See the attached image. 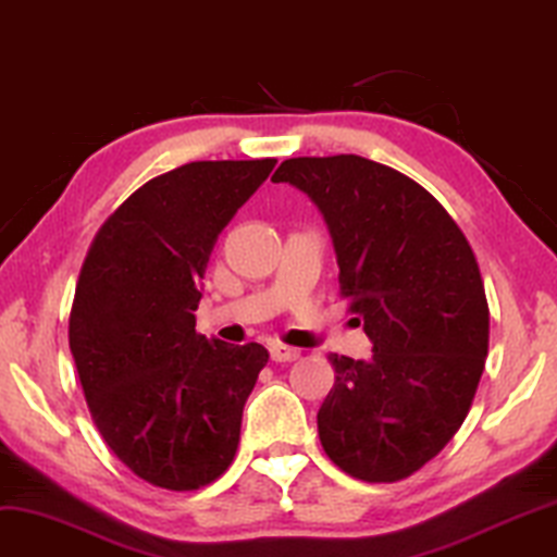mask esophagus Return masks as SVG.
<instances>
[{
	"label": "esophagus",
	"instance_id": "esophagus-1",
	"mask_svg": "<svg viewBox=\"0 0 557 557\" xmlns=\"http://www.w3.org/2000/svg\"><path fill=\"white\" fill-rule=\"evenodd\" d=\"M270 357H272L274 362H295L300 357V349L285 347V344H272Z\"/></svg>",
	"mask_w": 557,
	"mask_h": 557
}]
</instances>
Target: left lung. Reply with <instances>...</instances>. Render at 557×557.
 I'll return each instance as SVG.
<instances>
[{"instance_id":"8db88e82","label":"left lung","mask_w":557,"mask_h":557,"mask_svg":"<svg viewBox=\"0 0 557 557\" xmlns=\"http://www.w3.org/2000/svg\"><path fill=\"white\" fill-rule=\"evenodd\" d=\"M272 182L326 218L339 293L375 347L368 362L329 355L323 453L357 481H404L453 440L481 383L491 319L473 246L419 182L355 153L285 159Z\"/></svg>"}]
</instances>
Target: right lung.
I'll list each match as a JSON object with an SVG mask.
<instances>
[{"label":"right lung","mask_w":557,"mask_h":557,"mask_svg":"<svg viewBox=\"0 0 557 557\" xmlns=\"http://www.w3.org/2000/svg\"><path fill=\"white\" fill-rule=\"evenodd\" d=\"M277 159L189 161L138 187L91 242L69 347L91 421L125 468L197 491L234 462L242 413L270 355L195 331L218 234Z\"/></svg>","instance_id":"right-lung-1"}]
</instances>
